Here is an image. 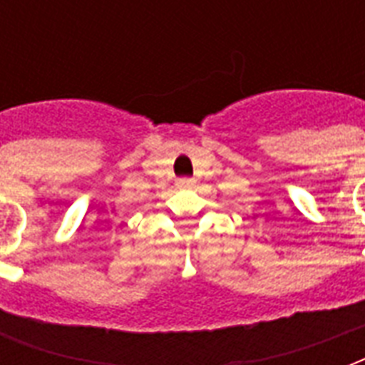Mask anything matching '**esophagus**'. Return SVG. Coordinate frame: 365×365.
I'll return each mask as SVG.
<instances>
[{
    "instance_id": "1",
    "label": "esophagus",
    "mask_w": 365,
    "mask_h": 365,
    "mask_svg": "<svg viewBox=\"0 0 365 365\" xmlns=\"http://www.w3.org/2000/svg\"><path fill=\"white\" fill-rule=\"evenodd\" d=\"M193 178H180V180H178V185H180V187H189V185H193Z\"/></svg>"
}]
</instances>
